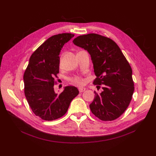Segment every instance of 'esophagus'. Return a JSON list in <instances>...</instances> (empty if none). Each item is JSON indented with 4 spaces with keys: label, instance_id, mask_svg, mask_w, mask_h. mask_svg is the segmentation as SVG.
Here are the masks:
<instances>
[{
    "label": "esophagus",
    "instance_id": "obj_1",
    "mask_svg": "<svg viewBox=\"0 0 156 156\" xmlns=\"http://www.w3.org/2000/svg\"><path fill=\"white\" fill-rule=\"evenodd\" d=\"M85 90H86V89H85V88H84V87H79L78 88V90H79L80 92H83Z\"/></svg>",
    "mask_w": 156,
    "mask_h": 156
}]
</instances>
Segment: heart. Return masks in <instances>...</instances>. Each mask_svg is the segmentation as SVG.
Wrapping results in <instances>:
<instances>
[{"label":"heart","mask_w":156,"mask_h":156,"mask_svg":"<svg viewBox=\"0 0 156 156\" xmlns=\"http://www.w3.org/2000/svg\"><path fill=\"white\" fill-rule=\"evenodd\" d=\"M72 82L73 83H75L78 84V85H82L84 83L83 80L81 77H80V76H76L75 78H73L72 79Z\"/></svg>","instance_id":"1"}]
</instances>
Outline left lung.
<instances>
[{
    "mask_svg": "<svg viewBox=\"0 0 156 156\" xmlns=\"http://www.w3.org/2000/svg\"><path fill=\"white\" fill-rule=\"evenodd\" d=\"M73 43L89 53L97 76L94 85H103L96 91L89 105L92 113L101 120L119 118L129 105L134 87L132 69L115 42L97 34L80 36Z\"/></svg>",
    "mask_w": 156,
    "mask_h": 156,
    "instance_id": "obj_1",
    "label": "left lung"
}]
</instances>
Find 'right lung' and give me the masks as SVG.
Wrapping results in <instances>:
<instances>
[{
  "instance_id": "1",
  "label": "right lung",
  "mask_w": 156,
  "mask_h": 156,
  "mask_svg": "<svg viewBox=\"0 0 156 156\" xmlns=\"http://www.w3.org/2000/svg\"><path fill=\"white\" fill-rule=\"evenodd\" d=\"M70 33L54 35L41 45L30 57L24 73V92L36 116L53 120L67 112L71 101L79 94L76 87L67 86L62 92L54 91L55 79L59 73V54L65 43L74 37Z\"/></svg>"
}]
</instances>
